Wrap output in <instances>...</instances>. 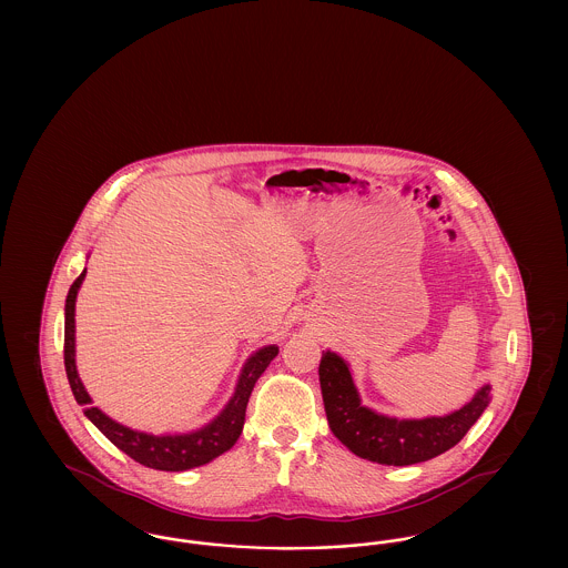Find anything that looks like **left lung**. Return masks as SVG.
Segmentation results:
<instances>
[{
    "label": "left lung",
    "mask_w": 568,
    "mask_h": 568,
    "mask_svg": "<svg viewBox=\"0 0 568 568\" xmlns=\"http://www.w3.org/2000/svg\"><path fill=\"white\" fill-rule=\"evenodd\" d=\"M320 383L334 436L355 456L387 466L426 462L458 445L486 410L491 389L484 385L470 403L445 417L396 419L362 405L347 362L334 352L322 355Z\"/></svg>",
    "instance_id": "1"
}]
</instances>
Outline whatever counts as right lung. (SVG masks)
Instances as JSON below:
<instances>
[{"mask_svg":"<svg viewBox=\"0 0 568 568\" xmlns=\"http://www.w3.org/2000/svg\"><path fill=\"white\" fill-rule=\"evenodd\" d=\"M87 268L81 276L72 283L68 297H65V338H63V359H65V375L70 381L72 394L79 405L84 406V415L93 422V426L109 438L112 445H116L121 452H125L130 458L140 462L142 466L155 468V470H190L195 466L209 464L211 459L219 458L227 449L234 447L239 436L243 433L244 410L248 396L255 387V381L262 377V373L268 368L272 359L276 357L278 347L268 345L260 352L253 353L243 373L236 383L234 396L225 408L216 415L215 419L200 430L187 434H155L138 433L128 426L116 424L110 419L106 413H102L98 406H91V396L87 394L81 377L77 373V343H74V306L77 296L84 281Z\"/></svg>","mask_w":568,"mask_h":568,"instance_id":"obj_1","label":"right lung"}]
</instances>
